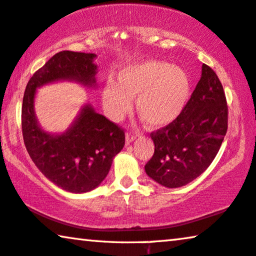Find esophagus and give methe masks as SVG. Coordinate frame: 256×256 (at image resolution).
<instances>
[{
	"instance_id": "obj_1",
	"label": "esophagus",
	"mask_w": 256,
	"mask_h": 256,
	"mask_svg": "<svg viewBox=\"0 0 256 256\" xmlns=\"http://www.w3.org/2000/svg\"><path fill=\"white\" fill-rule=\"evenodd\" d=\"M135 138H136V135H134V132H128L127 134H126V144L132 143V140H135Z\"/></svg>"
}]
</instances>
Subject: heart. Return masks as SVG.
<instances>
[{"mask_svg":"<svg viewBox=\"0 0 256 256\" xmlns=\"http://www.w3.org/2000/svg\"><path fill=\"white\" fill-rule=\"evenodd\" d=\"M190 80L180 66L151 60L120 70L118 82L108 80L102 91V105L107 116L119 121L132 108L137 97V112L151 128L173 124L186 106Z\"/></svg>","mask_w":256,"mask_h":256,"instance_id":"obj_1","label":"heart"}]
</instances>
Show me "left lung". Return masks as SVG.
<instances>
[{
	"instance_id": "8db88e82",
	"label": "left lung",
	"mask_w": 256,
	"mask_h": 256,
	"mask_svg": "<svg viewBox=\"0 0 256 256\" xmlns=\"http://www.w3.org/2000/svg\"><path fill=\"white\" fill-rule=\"evenodd\" d=\"M228 102L216 72L202 66V76L173 124L150 134L154 154L146 162L151 179L168 188L182 187L209 168L228 132Z\"/></svg>"
}]
</instances>
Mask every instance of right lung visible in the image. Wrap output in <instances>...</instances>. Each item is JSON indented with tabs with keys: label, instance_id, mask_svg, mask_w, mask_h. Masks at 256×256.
<instances>
[{
	"label": "right lung",
	"instance_id": "right-lung-1",
	"mask_svg": "<svg viewBox=\"0 0 256 256\" xmlns=\"http://www.w3.org/2000/svg\"><path fill=\"white\" fill-rule=\"evenodd\" d=\"M94 58L92 53L58 52L30 78L22 106V132L30 157L47 179L72 192H90L102 184L124 146V130L85 105L68 130L48 134L36 121L34 97L36 88L56 80L96 86Z\"/></svg>",
	"mask_w": 256,
	"mask_h": 256
}]
</instances>
